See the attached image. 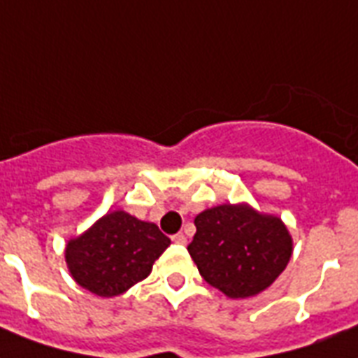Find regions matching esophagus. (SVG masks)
<instances>
[{"label": "esophagus", "mask_w": 358, "mask_h": 358, "mask_svg": "<svg viewBox=\"0 0 358 358\" xmlns=\"http://www.w3.org/2000/svg\"><path fill=\"white\" fill-rule=\"evenodd\" d=\"M171 241L177 243V245H185V243H187V237H185V234H176L171 237Z\"/></svg>", "instance_id": "esophagus-1"}]
</instances>
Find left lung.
<instances>
[{"mask_svg": "<svg viewBox=\"0 0 358 358\" xmlns=\"http://www.w3.org/2000/svg\"><path fill=\"white\" fill-rule=\"evenodd\" d=\"M194 224L188 252L199 274L231 299L267 289L292 257L293 241L285 224L250 205H217L199 213Z\"/></svg>", "mask_w": 358, "mask_h": 358, "instance_id": "left-lung-1", "label": "left lung"}]
</instances>
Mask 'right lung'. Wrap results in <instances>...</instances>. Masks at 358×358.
<instances>
[{
  "instance_id": "obj_1",
  "label": "right lung",
  "mask_w": 358,
  "mask_h": 358,
  "mask_svg": "<svg viewBox=\"0 0 358 358\" xmlns=\"http://www.w3.org/2000/svg\"><path fill=\"white\" fill-rule=\"evenodd\" d=\"M170 243L157 224L112 210L66 243L65 262L84 289L99 297H115L148 278Z\"/></svg>"
}]
</instances>
